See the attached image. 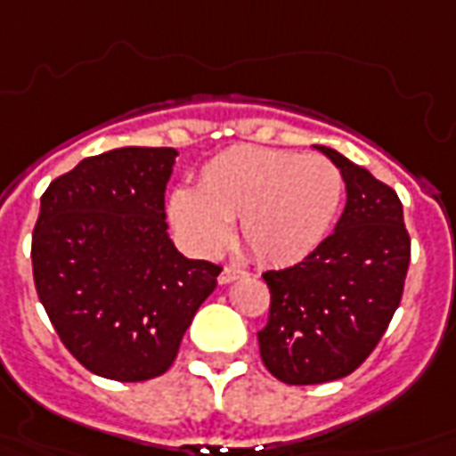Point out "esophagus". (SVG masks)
<instances>
[{"label":"esophagus","mask_w":456,"mask_h":456,"mask_svg":"<svg viewBox=\"0 0 456 456\" xmlns=\"http://www.w3.org/2000/svg\"><path fill=\"white\" fill-rule=\"evenodd\" d=\"M244 273H247L244 269H239V266H232V264H227V266L222 269V273H219V283L237 281V279H241Z\"/></svg>","instance_id":"34e87169"}]
</instances>
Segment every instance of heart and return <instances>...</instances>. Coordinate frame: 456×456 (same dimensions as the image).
<instances>
[{"label":"heart","instance_id":"heart-1","mask_svg":"<svg viewBox=\"0 0 456 456\" xmlns=\"http://www.w3.org/2000/svg\"><path fill=\"white\" fill-rule=\"evenodd\" d=\"M343 192V173L321 155L234 145L200 170L195 192H175L170 219L202 256L227 249V222H237L239 241L254 259L291 266L328 237Z\"/></svg>","mask_w":456,"mask_h":456}]
</instances>
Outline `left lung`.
I'll return each instance as SVG.
<instances>
[{"label":"left lung","mask_w":456,"mask_h":456,"mask_svg":"<svg viewBox=\"0 0 456 456\" xmlns=\"http://www.w3.org/2000/svg\"><path fill=\"white\" fill-rule=\"evenodd\" d=\"M346 180L336 232L304 261L264 272L272 304L261 361L286 385H318L361 368L393 321L410 266L403 202L390 184L316 145Z\"/></svg>","instance_id":"left-lung-1"}]
</instances>
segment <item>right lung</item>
<instances>
[{
    "instance_id": "obj_1",
    "label": "right lung",
    "mask_w": 456,
    "mask_h": 456,
    "mask_svg": "<svg viewBox=\"0 0 456 456\" xmlns=\"http://www.w3.org/2000/svg\"><path fill=\"white\" fill-rule=\"evenodd\" d=\"M175 158V148L108 151L41 195L31 234L37 294L69 353L108 380L167 370L222 272L183 256L167 237Z\"/></svg>"
}]
</instances>
